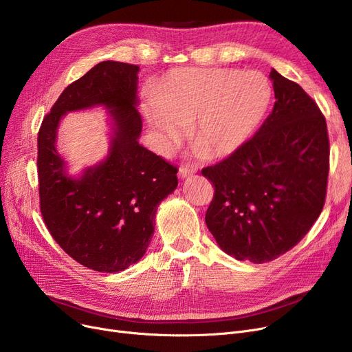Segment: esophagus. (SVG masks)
<instances>
[{
    "mask_svg": "<svg viewBox=\"0 0 352 352\" xmlns=\"http://www.w3.org/2000/svg\"><path fill=\"white\" fill-rule=\"evenodd\" d=\"M195 173V168H191V166H187V165H181V168L178 171V175L181 178H187L190 175H192Z\"/></svg>",
    "mask_w": 352,
    "mask_h": 352,
    "instance_id": "obj_1",
    "label": "esophagus"
}]
</instances>
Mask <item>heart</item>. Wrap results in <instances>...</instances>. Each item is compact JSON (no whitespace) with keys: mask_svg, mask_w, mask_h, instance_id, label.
Wrapping results in <instances>:
<instances>
[{"mask_svg":"<svg viewBox=\"0 0 352 352\" xmlns=\"http://www.w3.org/2000/svg\"><path fill=\"white\" fill-rule=\"evenodd\" d=\"M272 85L261 72L236 68H175L153 87L146 120L171 145L188 128L198 154L224 158L243 148L265 120Z\"/></svg>","mask_w":352,"mask_h":352,"instance_id":"heart-1","label":"heart"}]
</instances>
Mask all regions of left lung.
<instances>
[{
	"label": "left lung",
	"mask_w": 352,
	"mask_h": 352,
	"mask_svg": "<svg viewBox=\"0 0 352 352\" xmlns=\"http://www.w3.org/2000/svg\"><path fill=\"white\" fill-rule=\"evenodd\" d=\"M275 104L255 135L201 174L212 182L206 223L228 255L268 263L297 245L327 197L325 117L297 84L271 71Z\"/></svg>",
	"instance_id": "left-lung-1"
}]
</instances>
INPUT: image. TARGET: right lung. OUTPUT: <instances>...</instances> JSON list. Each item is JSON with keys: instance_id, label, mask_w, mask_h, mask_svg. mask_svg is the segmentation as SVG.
Returning a JSON list of instances; mask_svg holds the SVG:
<instances>
[{"instance_id": "1", "label": "right lung", "mask_w": 352, "mask_h": 352, "mask_svg": "<svg viewBox=\"0 0 352 352\" xmlns=\"http://www.w3.org/2000/svg\"><path fill=\"white\" fill-rule=\"evenodd\" d=\"M138 65L102 61L69 84L38 131L40 210L51 236L71 258L98 272L140 261L150 245L160 202L178 186L175 165L140 145ZM105 104L116 122L107 160L74 180L54 150L68 110Z\"/></svg>"}]
</instances>
